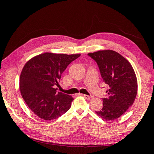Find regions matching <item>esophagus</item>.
Listing matches in <instances>:
<instances>
[{"mask_svg":"<svg viewBox=\"0 0 154 154\" xmlns=\"http://www.w3.org/2000/svg\"><path fill=\"white\" fill-rule=\"evenodd\" d=\"M83 97L87 100H91V99H93L92 96H89V95H87V94H83Z\"/></svg>","mask_w":154,"mask_h":154,"instance_id":"34e87169","label":"esophagus"}]
</instances>
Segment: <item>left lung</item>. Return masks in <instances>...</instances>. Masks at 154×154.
<instances>
[{"label":"left lung","mask_w":154,"mask_h":154,"mask_svg":"<svg viewBox=\"0 0 154 154\" xmlns=\"http://www.w3.org/2000/svg\"><path fill=\"white\" fill-rule=\"evenodd\" d=\"M88 55L97 62L103 81L109 86L102 109L96 113L105 120H115L134 102L138 91L135 72L126 58L113 50H100Z\"/></svg>","instance_id":"left-lung-1"}]
</instances>
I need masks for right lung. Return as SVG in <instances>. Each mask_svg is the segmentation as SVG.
I'll use <instances>...</instances> for the list:
<instances>
[{
	"instance_id": "right-lung-1",
	"label": "right lung",
	"mask_w": 154,
	"mask_h": 154,
	"mask_svg": "<svg viewBox=\"0 0 154 154\" xmlns=\"http://www.w3.org/2000/svg\"><path fill=\"white\" fill-rule=\"evenodd\" d=\"M80 54L46 53L30 59L20 77L23 99L35 115L45 120L57 119L70 109L73 98L58 92L61 74Z\"/></svg>"
}]
</instances>
